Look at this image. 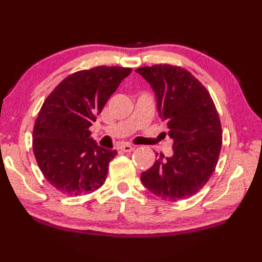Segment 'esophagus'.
Returning <instances> with one entry per match:
<instances>
[{
	"mask_svg": "<svg viewBox=\"0 0 262 262\" xmlns=\"http://www.w3.org/2000/svg\"><path fill=\"white\" fill-rule=\"evenodd\" d=\"M135 146H132V144H129V143H124V144H121L120 146V150L124 151V152H131L132 150H135Z\"/></svg>",
	"mask_w": 262,
	"mask_h": 262,
	"instance_id": "1",
	"label": "esophagus"
}]
</instances>
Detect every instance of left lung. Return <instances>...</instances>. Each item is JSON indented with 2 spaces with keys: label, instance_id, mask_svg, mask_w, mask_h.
I'll use <instances>...</instances> for the list:
<instances>
[{
  "label": "left lung",
  "instance_id": "left-lung-1",
  "mask_svg": "<svg viewBox=\"0 0 262 262\" xmlns=\"http://www.w3.org/2000/svg\"><path fill=\"white\" fill-rule=\"evenodd\" d=\"M136 72L155 91L159 115L173 140V155L166 160L160 157L143 171L142 184L162 200L188 199L204 187L219 161L222 126L217 110L205 86L185 68L159 63Z\"/></svg>",
  "mask_w": 262,
  "mask_h": 262
}]
</instances>
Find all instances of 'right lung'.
I'll return each mask as SVG.
<instances>
[{
  "label": "right lung",
  "mask_w": 262,
  "mask_h": 262,
  "mask_svg": "<svg viewBox=\"0 0 262 262\" xmlns=\"http://www.w3.org/2000/svg\"><path fill=\"white\" fill-rule=\"evenodd\" d=\"M131 72L118 66L84 69L61 80L46 98L33 126V154L45 178L60 193L78 196L105 182L118 152L97 146L90 126Z\"/></svg>",
  "instance_id": "obj_1"
}]
</instances>
